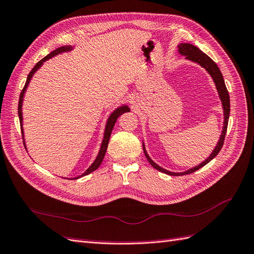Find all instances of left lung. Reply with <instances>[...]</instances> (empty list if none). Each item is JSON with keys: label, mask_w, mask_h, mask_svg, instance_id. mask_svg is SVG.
Masks as SVG:
<instances>
[{"label": "left lung", "mask_w": 254, "mask_h": 254, "mask_svg": "<svg viewBox=\"0 0 254 254\" xmlns=\"http://www.w3.org/2000/svg\"><path fill=\"white\" fill-rule=\"evenodd\" d=\"M179 47V53L182 56H185L186 60L196 63L198 64H200L202 68H204L207 70L208 73L211 75V78L213 79L217 93H219L220 99L222 102V107H223V113H224V122H223V131L220 136L219 141H217V145L215 146L214 150L212 151V154L205 159L203 162H201L198 166L193 167L190 170H186L184 172H171V171H168L166 169L161 168L160 166H158L156 162H154L151 160V158L149 157V155L147 154L145 145L143 143V149H144V154L147 158V160L154 167L156 170L160 171L162 173H166L168 175H172V176H181V175H185V174H190L194 171L199 170L200 168H202L205 164L209 163L212 159L215 158L216 155L219 154L220 150L222 149L223 144H224V139H225V135H226V131H227V125H228V118H229V111H231V103H229V94L225 85V82H224V78L221 73V70L217 67V64L211 60V58L204 54L202 51H200L197 46H194L192 44L190 43H181L178 45Z\"/></svg>", "instance_id": "1"}]
</instances>
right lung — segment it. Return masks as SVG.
Here are the masks:
<instances>
[{"label": "right lung", "instance_id": "right-lung-1", "mask_svg": "<svg viewBox=\"0 0 254 254\" xmlns=\"http://www.w3.org/2000/svg\"><path fill=\"white\" fill-rule=\"evenodd\" d=\"M73 47L71 45H64V46H61L58 47V49H56L55 51L51 52L49 55L45 56L43 60H41L35 66L32 68V70L30 71V73L28 74L27 76V81H26V84L25 86H23L22 91L20 93V96H19V103H18V117H19V121H20V127H21V134H22V138H23V145H25V148H27L26 147V143H25V135H23V127H22V102H23V96H25V93H26V90L27 87L29 85V83H30V81L32 79L33 74L38 71V70L41 68V66H42L43 63H45L46 61L51 60L52 57H54L58 54H62V53H66V52H70L72 51ZM127 111H129V108L127 107V105H122L120 106V107H118L117 109H115L113 113L110 114L109 118L107 119V122H106V127H105V132H104V138H103V141H102V145H100V149L98 151V155L96 157L95 160H94V162L91 164L90 167L87 168V170L85 171L84 173H82L81 175L76 176V178L74 179H70V180H78L80 178H82V176H85L87 174L92 173L93 171H95L96 169H98V167L102 164L103 160H104V157H105V154L106 151H107V147H108V143H109V138H110V135H111V132H113V128L115 127V123L117 121L118 118H119L121 115H123L125 113H127ZM69 180V179H68Z\"/></svg>", "mask_w": 254, "mask_h": 254}]
</instances>
